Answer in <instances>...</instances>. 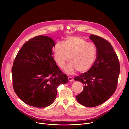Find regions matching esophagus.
<instances>
[{"label": "esophagus", "mask_w": 129, "mask_h": 129, "mask_svg": "<svg viewBox=\"0 0 129 129\" xmlns=\"http://www.w3.org/2000/svg\"><path fill=\"white\" fill-rule=\"evenodd\" d=\"M68 81L70 82H72L73 81V78L71 77H68Z\"/></svg>", "instance_id": "1"}]
</instances>
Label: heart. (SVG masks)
I'll use <instances>...</instances> for the list:
<instances>
[{
  "instance_id": "b5f03b06",
  "label": "heart",
  "mask_w": 129,
  "mask_h": 129,
  "mask_svg": "<svg viewBox=\"0 0 129 129\" xmlns=\"http://www.w3.org/2000/svg\"><path fill=\"white\" fill-rule=\"evenodd\" d=\"M97 56L95 46L77 36L68 37L63 44L54 46V59L60 67L68 59L70 62L64 67V71L72 74L77 70L83 73L89 70L94 63Z\"/></svg>"
}]
</instances>
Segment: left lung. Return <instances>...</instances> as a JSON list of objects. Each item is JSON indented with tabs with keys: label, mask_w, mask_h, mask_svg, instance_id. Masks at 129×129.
<instances>
[{
	"label": "left lung",
	"mask_w": 129,
	"mask_h": 129,
	"mask_svg": "<svg viewBox=\"0 0 129 129\" xmlns=\"http://www.w3.org/2000/svg\"><path fill=\"white\" fill-rule=\"evenodd\" d=\"M94 43L97 57L92 67L75 78L84 85L82 92L76 96L77 101L87 107L98 106L111 97L116 90L120 72L117 54L108 41L91 35Z\"/></svg>",
	"instance_id": "8db88e82"
}]
</instances>
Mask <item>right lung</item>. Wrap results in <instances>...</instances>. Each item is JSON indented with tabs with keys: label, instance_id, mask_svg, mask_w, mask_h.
<instances>
[{
	"label": "right lung",
	"instance_id": "right-lung-1",
	"mask_svg": "<svg viewBox=\"0 0 129 129\" xmlns=\"http://www.w3.org/2000/svg\"><path fill=\"white\" fill-rule=\"evenodd\" d=\"M55 42L49 37L37 36L26 41L18 52L12 68L15 92L23 102L37 108L51 105L57 88L68 82L52 56Z\"/></svg>",
	"mask_w": 129,
	"mask_h": 129
}]
</instances>
